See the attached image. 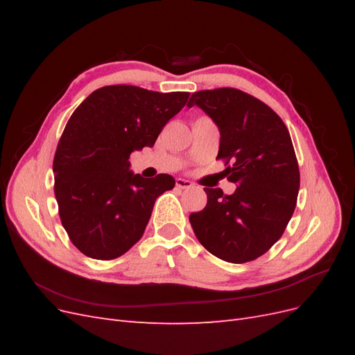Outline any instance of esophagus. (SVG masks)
<instances>
[{"mask_svg": "<svg viewBox=\"0 0 355 355\" xmlns=\"http://www.w3.org/2000/svg\"><path fill=\"white\" fill-rule=\"evenodd\" d=\"M176 187L180 188V189H188L192 187V182L188 180V179H182V178H178L176 179Z\"/></svg>", "mask_w": 355, "mask_h": 355, "instance_id": "obj_1", "label": "esophagus"}]
</instances>
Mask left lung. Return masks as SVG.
<instances>
[{"instance_id":"8db88e82","label":"left lung","mask_w":355,"mask_h":355,"mask_svg":"<svg viewBox=\"0 0 355 355\" xmlns=\"http://www.w3.org/2000/svg\"><path fill=\"white\" fill-rule=\"evenodd\" d=\"M220 133L218 158L237 184L234 194L204 188L207 204L191 213L198 241L222 261L244 263L271 249L296 207L299 167L286 124L270 106L237 89L201 90L191 96Z\"/></svg>"}]
</instances>
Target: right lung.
<instances>
[{
	"label": "right lung",
	"instance_id": "obj_1",
	"mask_svg": "<svg viewBox=\"0 0 355 355\" xmlns=\"http://www.w3.org/2000/svg\"><path fill=\"white\" fill-rule=\"evenodd\" d=\"M189 93H158L136 85H106L71 115L53 173L63 228L85 256L110 261L141 240L155 200L175 179L135 175L130 154L154 146Z\"/></svg>",
	"mask_w": 355,
	"mask_h": 355
}]
</instances>
